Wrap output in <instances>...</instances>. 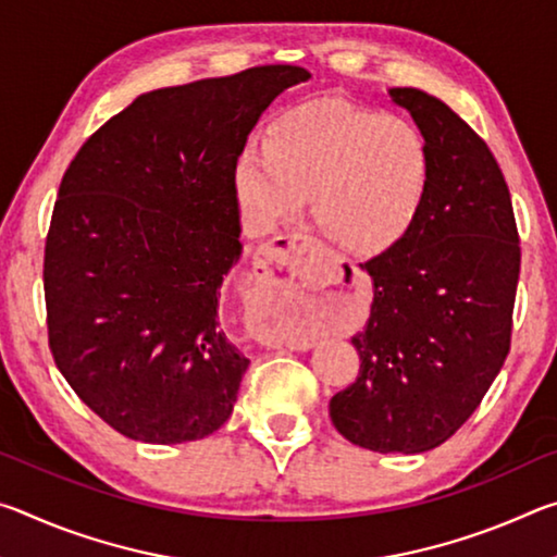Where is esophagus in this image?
Returning a JSON list of instances; mask_svg holds the SVG:
<instances>
[{
	"label": "esophagus",
	"instance_id": "esophagus-1",
	"mask_svg": "<svg viewBox=\"0 0 557 557\" xmlns=\"http://www.w3.org/2000/svg\"><path fill=\"white\" fill-rule=\"evenodd\" d=\"M317 252L319 243L307 233L277 235V238H272L268 245L260 248L252 277H256V289L262 295V301H265V309L270 314V322L258 329V338L262 344L287 346L297 348V351H305V348L312 346L309 342H295L285 329L275 324V317L280 312H285L289 301L285 287L275 280V270H285L292 277H305Z\"/></svg>",
	"mask_w": 557,
	"mask_h": 557
}]
</instances>
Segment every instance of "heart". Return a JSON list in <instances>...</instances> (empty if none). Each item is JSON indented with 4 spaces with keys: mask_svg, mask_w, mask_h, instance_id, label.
<instances>
[{
    "mask_svg": "<svg viewBox=\"0 0 557 557\" xmlns=\"http://www.w3.org/2000/svg\"><path fill=\"white\" fill-rule=\"evenodd\" d=\"M432 176V147L412 120L324 98L285 110L262 147L240 149L233 196L258 233L297 219L312 196L317 221L336 243L381 256L414 228Z\"/></svg>",
    "mask_w": 557,
    "mask_h": 557,
    "instance_id": "heart-1",
    "label": "heart"
}]
</instances>
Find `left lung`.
Wrapping results in <instances>:
<instances>
[{
  "label": "left lung",
  "mask_w": 557,
  "mask_h": 557,
  "mask_svg": "<svg viewBox=\"0 0 557 557\" xmlns=\"http://www.w3.org/2000/svg\"><path fill=\"white\" fill-rule=\"evenodd\" d=\"M388 96L425 132L435 176L414 228L363 262L373 305L351 338L361 371L329 414L358 447L420 455L465 425L502 371L521 248L511 194L484 139L425 90Z\"/></svg>",
  "instance_id": "left-lung-1"
}]
</instances>
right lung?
<instances>
[{
	"label": "right lung",
	"mask_w": 557,
	"mask_h": 557,
	"mask_svg": "<svg viewBox=\"0 0 557 557\" xmlns=\"http://www.w3.org/2000/svg\"><path fill=\"white\" fill-rule=\"evenodd\" d=\"M309 78L258 65L145 92L63 174L44 258L49 344L120 435L178 445L231 418L250 363L219 312L243 252L233 164L270 102Z\"/></svg>",
	"instance_id": "1"
}]
</instances>
